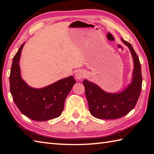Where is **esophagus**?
I'll list each match as a JSON object with an SVG mask.
<instances>
[{"label":"esophagus","instance_id":"obj_1","mask_svg":"<svg viewBox=\"0 0 154 154\" xmlns=\"http://www.w3.org/2000/svg\"><path fill=\"white\" fill-rule=\"evenodd\" d=\"M85 76V72L82 70H78L76 73V77L78 79H82V78Z\"/></svg>","mask_w":154,"mask_h":154}]
</instances>
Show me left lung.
<instances>
[{
	"mask_svg": "<svg viewBox=\"0 0 154 154\" xmlns=\"http://www.w3.org/2000/svg\"><path fill=\"white\" fill-rule=\"evenodd\" d=\"M122 41L130 48L134 62L133 81L128 88L120 94H109L92 82L83 81L90 112L96 118L112 120L123 117L135 107L140 97L142 85L140 60L131 44L123 39Z\"/></svg>",
	"mask_w": 154,
	"mask_h": 154,
	"instance_id": "1",
	"label": "left lung"
}]
</instances>
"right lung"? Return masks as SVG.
Listing matches in <instances>:
<instances>
[{"label": "right lung", "mask_w": 154, "mask_h": 154, "mask_svg": "<svg viewBox=\"0 0 154 154\" xmlns=\"http://www.w3.org/2000/svg\"><path fill=\"white\" fill-rule=\"evenodd\" d=\"M23 44L13 58L11 70L10 90L15 104L23 114L35 121H47L59 117L64 101L76 83L72 76L42 89L29 86L20 77L19 60Z\"/></svg>", "instance_id": "1"}]
</instances>
